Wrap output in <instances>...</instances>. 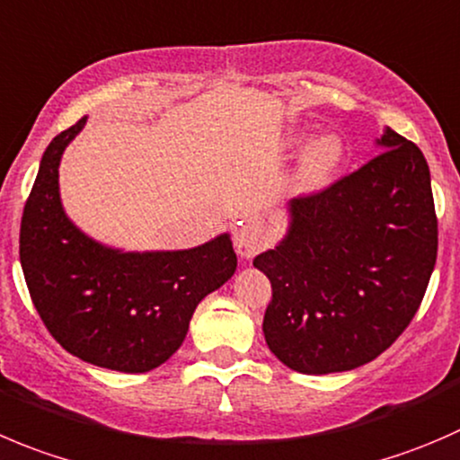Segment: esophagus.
I'll list each match as a JSON object with an SVG mask.
<instances>
[{
    "label": "esophagus",
    "instance_id": "esophagus-1",
    "mask_svg": "<svg viewBox=\"0 0 460 460\" xmlns=\"http://www.w3.org/2000/svg\"><path fill=\"white\" fill-rule=\"evenodd\" d=\"M234 244H235V252H238L240 256L253 258L267 244V235L261 225H256V222H247V225H243L238 229V234H235L234 238Z\"/></svg>",
    "mask_w": 460,
    "mask_h": 460
}]
</instances>
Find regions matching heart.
Returning <instances> with one entry per match:
<instances>
[{"instance_id": "heart-1", "label": "heart", "mask_w": 460, "mask_h": 460, "mask_svg": "<svg viewBox=\"0 0 460 460\" xmlns=\"http://www.w3.org/2000/svg\"><path fill=\"white\" fill-rule=\"evenodd\" d=\"M301 137H294L298 141ZM343 159V146L337 137L321 135L314 141H310L301 155L296 171V181L303 190H314L323 186L330 180L334 171L339 168Z\"/></svg>"}]
</instances>
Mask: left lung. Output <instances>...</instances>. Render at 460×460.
I'll return each instance as SVG.
<instances>
[{
  "instance_id": "obj_1",
  "label": "left lung",
  "mask_w": 460,
  "mask_h": 460,
  "mask_svg": "<svg viewBox=\"0 0 460 460\" xmlns=\"http://www.w3.org/2000/svg\"><path fill=\"white\" fill-rule=\"evenodd\" d=\"M380 155L321 193L289 199V226L253 258L271 283L262 332L305 376L373 362L411 323L438 252L431 177L416 144L386 128Z\"/></svg>"
}]
</instances>
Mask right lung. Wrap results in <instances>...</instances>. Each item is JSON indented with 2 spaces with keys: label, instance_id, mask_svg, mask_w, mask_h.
Listing matches in <instances>:
<instances>
[{
  "label": "right lung",
  "instance_id": "obj_1",
  "mask_svg": "<svg viewBox=\"0 0 460 460\" xmlns=\"http://www.w3.org/2000/svg\"><path fill=\"white\" fill-rule=\"evenodd\" d=\"M87 117L44 150L24 204L20 262L51 337L93 367L146 373L181 346L207 294L234 276L229 234L180 252H121L84 235L60 202L58 166Z\"/></svg>",
  "mask_w": 460,
  "mask_h": 460
}]
</instances>
